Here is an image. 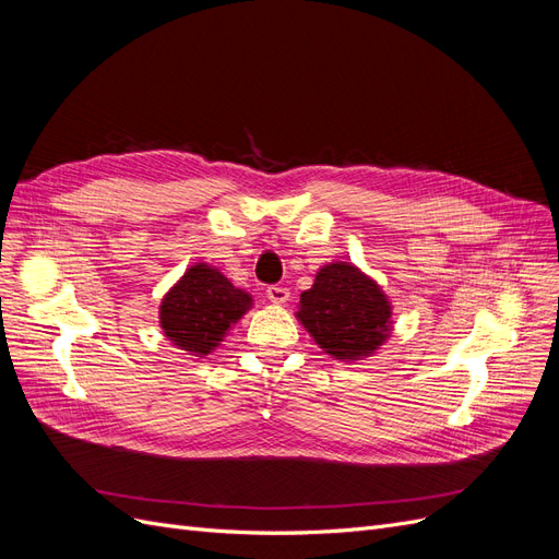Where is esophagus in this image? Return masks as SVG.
Here are the masks:
<instances>
[{
    "label": "esophagus",
    "mask_w": 559,
    "mask_h": 559,
    "mask_svg": "<svg viewBox=\"0 0 559 559\" xmlns=\"http://www.w3.org/2000/svg\"><path fill=\"white\" fill-rule=\"evenodd\" d=\"M267 300L275 302V306H284L286 300H289V289H284V286H267Z\"/></svg>",
    "instance_id": "1"
}]
</instances>
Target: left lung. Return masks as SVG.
Returning a JSON list of instances; mask_svg holds the SVG:
<instances>
[{"label":"left lung","instance_id":"8db88e82","mask_svg":"<svg viewBox=\"0 0 559 559\" xmlns=\"http://www.w3.org/2000/svg\"><path fill=\"white\" fill-rule=\"evenodd\" d=\"M296 319L337 361H364L392 335V300L361 267L347 261L321 265L300 294Z\"/></svg>","mask_w":559,"mask_h":559}]
</instances>
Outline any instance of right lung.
I'll list each match as a JSON object with an SVG mask.
<instances>
[{
	"label": "right lung",
	"mask_w": 559,
	"mask_h": 559,
	"mask_svg": "<svg viewBox=\"0 0 559 559\" xmlns=\"http://www.w3.org/2000/svg\"><path fill=\"white\" fill-rule=\"evenodd\" d=\"M253 298L210 263H193L160 300L158 321L170 345L207 357L251 310Z\"/></svg>",
	"instance_id": "1"
}]
</instances>
